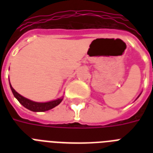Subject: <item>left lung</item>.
<instances>
[{"mask_svg": "<svg viewBox=\"0 0 153 153\" xmlns=\"http://www.w3.org/2000/svg\"><path fill=\"white\" fill-rule=\"evenodd\" d=\"M139 96H140V95H139ZM139 96H138V97H139ZM138 97H137V98H138Z\"/></svg>", "mask_w": 153, "mask_h": 153, "instance_id": "obj_1", "label": "left lung"}]
</instances>
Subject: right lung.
I'll return each instance as SVG.
<instances>
[{
    "instance_id": "obj_1",
    "label": "right lung",
    "mask_w": 153,
    "mask_h": 153,
    "mask_svg": "<svg viewBox=\"0 0 153 153\" xmlns=\"http://www.w3.org/2000/svg\"><path fill=\"white\" fill-rule=\"evenodd\" d=\"M9 84H10V82H9ZM10 87L14 97L19 101L20 104L22 105L23 106H25V108H27V109H29V110L33 112H44L47 111V110H49V109H51L54 107L57 106L59 104L62 100V98H61L48 102H33V101H31L29 99H27V98H25V97H23V96L20 95V94H18L13 88V86H11V84Z\"/></svg>"
}]
</instances>
